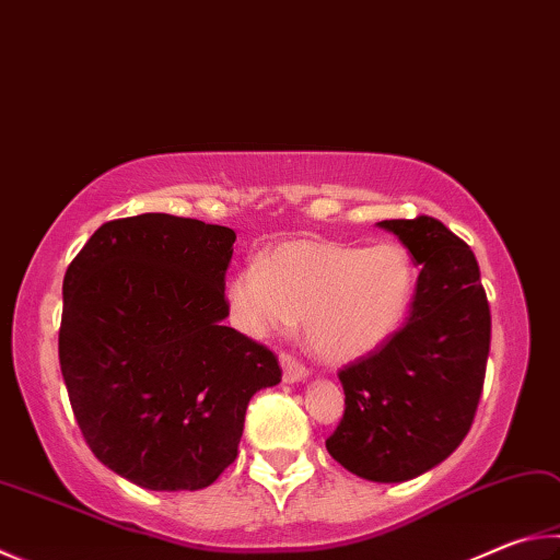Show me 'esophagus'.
I'll list each match as a JSON object with an SVG mask.
<instances>
[{"instance_id":"esophagus-1","label":"esophagus","mask_w":560,"mask_h":560,"mask_svg":"<svg viewBox=\"0 0 560 560\" xmlns=\"http://www.w3.org/2000/svg\"><path fill=\"white\" fill-rule=\"evenodd\" d=\"M279 362H281V370H283V382L287 384H293V382H303L308 377V370L303 368V364L299 360H293L291 354L281 352L279 354Z\"/></svg>"}]
</instances>
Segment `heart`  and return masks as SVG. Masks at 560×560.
Listing matches in <instances>:
<instances>
[{
    "label": "heart",
    "mask_w": 560,
    "mask_h": 560,
    "mask_svg": "<svg viewBox=\"0 0 560 560\" xmlns=\"http://www.w3.org/2000/svg\"><path fill=\"white\" fill-rule=\"evenodd\" d=\"M416 269L399 245L368 249L293 240L264 252L228 283V311L249 338L287 332L303 318L311 350L348 364L384 348L409 318Z\"/></svg>",
    "instance_id": "b5f03b06"
}]
</instances>
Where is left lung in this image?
<instances>
[{"label": "left lung", "instance_id": "obj_1", "mask_svg": "<svg viewBox=\"0 0 560 560\" xmlns=\"http://www.w3.org/2000/svg\"><path fill=\"white\" fill-rule=\"evenodd\" d=\"M419 264L411 313L394 338L340 370L345 413L325 448L372 482H406L443 463L480 404L490 306L460 237L429 215L382 220Z\"/></svg>", "mask_w": 560, "mask_h": 560}]
</instances>
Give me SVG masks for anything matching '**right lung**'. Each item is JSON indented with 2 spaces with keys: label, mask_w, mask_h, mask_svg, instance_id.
Instances as JSON below:
<instances>
[{
  "label": "right lung",
  "mask_w": 560,
  "mask_h": 560,
  "mask_svg": "<svg viewBox=\"0 0 560 560\" xmlns=\"http://www.w3.org/2000/svg\"><path fill=\"white\" fill-rule=\"evenodd\" d=\"M235 230L144 212L95 230L63 279L60 372L90 451L144 490H202L235 463L247 404L281 382L228 328Z\"/></svg>",
  "instance_id": "1"
}]
</instances>
